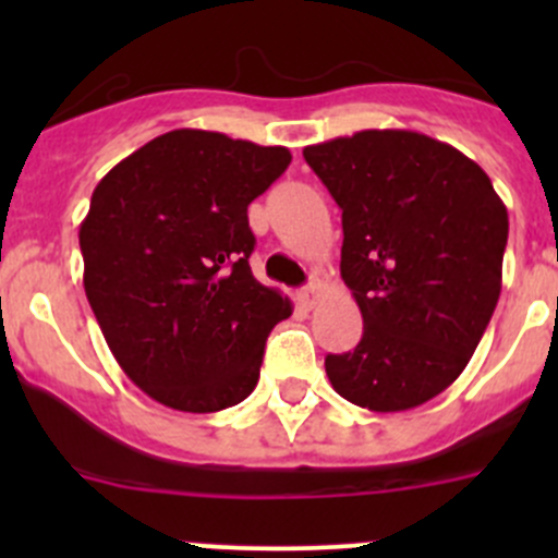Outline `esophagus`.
<instances>
[{
	"mask_svg": "<svg viewBox=\"0 0 558 558\" xmlns=\"http://www.w3.org/2000/svg\"><path fill=\"white\" fill-rule=\"evenodd\" d=\"M318 300H320V289L315 283H307L305 289L300 291V302L305 307H315V305H318Z\"/></svg>",
	"mask_w": 558,
	"mask_h": 558,
	"instance_id": "obj_1",
	"label": "esophagus"
}]
</instances>
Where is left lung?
<instances>
[{
  "label": "left lung",
  "mask_w": 558,
  "mask_h": 558,
  "mask_svg": "<svg viewBox=\"0 0 558 558\" xmlns=\"http://www.w3.org/2000/svg\"><path fill=\"white\" fill-rule=\"evenodd\" d=\"M302 156L342 210L340 275L364 318L359 345L329 353L326 375L359 408H418L459 378L492 320L508 210L475 161L408 129Z\"/></svg>",
  "instance_id": "obj_1"
}]
</instances>
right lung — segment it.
Here are the masks:
<instances>
[{"mask_svg":"<svg viewBox=\"0 0 558 558\" xmlns=\"http://www.w3.org/2000/svg\"><path fill=\"white\" fill-rule=\"evenodd\" d=\"M289 148L174 129L112 167L81 223L83 286L112 356L150 399L216 413L258 384L289 296L251 272L247 205Z\"/></svg>","mask_w":558,"mask_h":558,"instance_id":"1","label":"right lung"}]
</instances>
